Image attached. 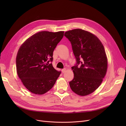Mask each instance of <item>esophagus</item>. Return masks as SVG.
<instances>
[{"label":"esophagus","mask_w":126,"mask_h":126,"mask_svg":"<svg viewBox=\"0 0 126 126\" xmlns=\"http://www.w3.org/2000/svg\"><path fill=\"white\" fill-rule=\"evenodd\" d=\"M66 71V68H63V69H62V72L63 74L65 73Z\"/></svg>","instance_id":"esophagus-1"}]
</instances>
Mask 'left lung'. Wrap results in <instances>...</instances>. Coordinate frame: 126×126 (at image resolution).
Wrapping results in <instances>:
<instances>
[{
    "label": "left lung",
    "mask_w": 126,
    "mask_h": 126,
    "mask_svg": "<svg viewBox=\"0 0 126 126\" xmlns=\"http://www.w3.org/2000/svg\"><path fill=\"white\" fill-rule=\"evenodd\" d=\"M64 36L70 42L76 59L71 67L74 78L69 82L70 88L76 94L85 96L94 91L106 74L107 58L99 39L82 29L66 32ZM81 64L80 68L78 65Z\"/></svg>",
    "instance_id": "8db88e82"
}]
</instances>
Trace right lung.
I'll return each mask as SVG.
<instances>
[{
  "label": "right lung",
  "mask_w": 126,
  "mask_h": 126,
  "mask_svg": "<svg viewBox=\"0 0 126 126\" xmlns=\"http://www.w3.org/2000/svg\"><path fill=\"white\" fill-rule=\"evenodd\" d=\"M64 32H39L21 45L16 57V69L24 86L32 93L43 94L55 85L61 74L51 63L53 51Z\"/></svg>",
  "instance_id": "add662e5"
}]
</instances>
